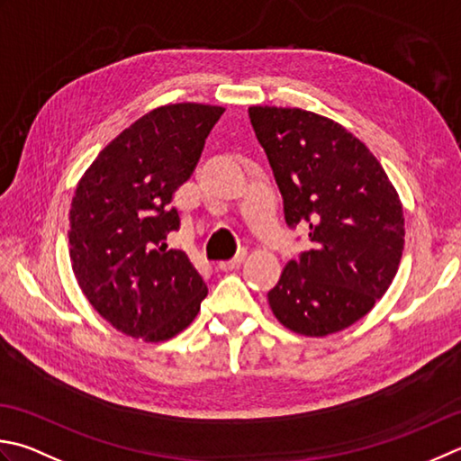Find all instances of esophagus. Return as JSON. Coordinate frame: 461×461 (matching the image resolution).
Segmentation results:
<instances>
[{"label":"esophagus","instance_id":"34e87169","mask_svg":"<svg viewBox=\"0 0 461 461\" xmlns=\"http://www.w3.org/2000/svg\"><path fill=\"white\" fill-rule=\"evenodd\" d=\"M246 251H240V254L236 256V258H233V259H230V261H220V264H218V269H220V272H230V269H236V267H240L241 266V261L243 259H246Z\"/></svg>","mask_w":461,"mask_h":461}]
</instances>
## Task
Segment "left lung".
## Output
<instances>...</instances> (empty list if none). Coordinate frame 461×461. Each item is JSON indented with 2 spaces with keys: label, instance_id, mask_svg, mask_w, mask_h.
Listing matches in <instances>:
<instances>
[{
  "label": "left lung",
  "instance_id": "8db88e82",
  "mask_svg": "<svg viewBox=\"0 0 461 461\" xmlns=\"http://www.w3.org/2000/svg\"><path fill=\"white\" fill-rule=\"evenodd\" d=\"M248 113L284 197L285 223L310 231L308 251L269 290V308L300 336L346 330L374 308L400 267L398 192L344 125L297 107L254 105Z\"/></svg>",
  "mask_w": 461,
  "mask_h": 461
}]
</instances>
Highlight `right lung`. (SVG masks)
<instances>
[{
	"instance_id": "1",
	"label": "right lung",
	"mask_w": 461,
	"mask_h": 461,
	"mask_svg": "<svg viewBox=\"0 0 461 461\" xmlns=\"http://www.w3.org/2000/svg\"><path fill=\"white\" fill-rule=\"evenodd\" d=\"M220 105H161L105 146L69 210V259L94 310L125 336L164 341L195 320L207 285L167 236L171 195L200 161Z\"/></svg>"
}]
</instances>
